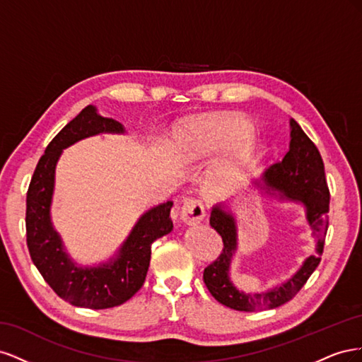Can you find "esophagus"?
<instances>
[{"label":"esophagus","mask_w":362,"mask_h":362,"mask_svg":"<svg viewBox=\"0 0 362 362\" xmlns=\"http://www.w3.org/2000/svg\"><path fill=\"white\" fill-rule=\"evenodd\" d=\"M205 216L204 204L199 199H185L180 208V217L185 225L199 223Z\"/></svg>","instance_id":"34e87169"}]
</instances>
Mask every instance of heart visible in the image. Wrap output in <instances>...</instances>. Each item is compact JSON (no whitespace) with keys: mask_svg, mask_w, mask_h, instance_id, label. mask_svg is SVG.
I'll list each match as a JSON object with an SVG mask.
<instances>
[{"mask_svg":"<svg viewBox=\"0 0 362 362\" xmlns=\"http://www.w3.org/2000/svg\"><path fill=\"white\" fill-rule=\"evenodd\" d=\"M249 119L238 115H223L201 120L184 141V156L202 158L229 148L218 163L214 177L223 182H235L254 161L259 141Z\"/></svg>","mask_w":362,"mask_h":362,"instance_id":"heart-1","label":"heart"}]
</instances>
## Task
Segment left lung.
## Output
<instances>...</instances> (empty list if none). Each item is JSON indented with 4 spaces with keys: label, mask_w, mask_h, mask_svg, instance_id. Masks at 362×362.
<instances>
[{
    "label": "left lung",
    "mask_w": 362,
    "mask_h": 362,
    "mask_svg": "<svg viewBox=\"0 0 362 362\" xmlns=\"http://www.w3.org/2000/svg\"><path fill=\"white\" fill-rule=\"evenodd\" d=\"M262 198L276 204L302 206L303 222L311 226L314 254L303 258L302 264L286 281L273 284L266 291L247 293L240 290L231 279V266L238 252V221L234 213V198L218 202L211 208L210 225L223 240V252L204 270V282L213 298L237 311H261L276 308L291 300L308 281L320 262L323 252L329 189L325 178V164L319 149L303 133L300 125L290 119V145L282 161L272 164L250 182Z\"/></svg>",
    "instance_id": "obj_1"
}]
</instances>
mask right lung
I'll return each instance as SVG.
<instances>
[{"label": "right lung", "mask_w": 362, "mask_h": 362, "mask_svg": "<svg viewBox=\"0 0 362 362\" xmlns=\"http://www.w3.org/2000/svg\"><path fill=\"white\" fill-rule=\"evenodd\" d=\"M100 134H127L125 127L87 105L51 140L39 160L27 193V246L30 257L48 286L63 300L90 310L113 308L127 302L144 286L151 246L173 229L172 201L151 206L141 214L112 257L95 264H80L54 228L51 206L57 163L64 149Z\"/></svg>", "instance_id": "obj_1"}]
</instances>
